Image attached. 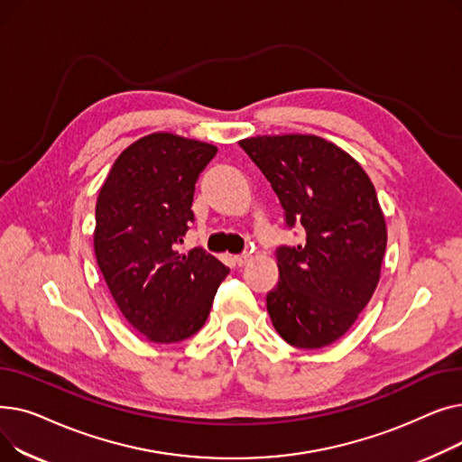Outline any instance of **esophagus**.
<instances>
[{
	"instance_id": "esophagus-1",
	"label": "esophagus",
	"mask_w": 462,
	"mask_h": 462,
	"mask_svg": "<svg viewBox=\"0 0 462 462\" xmlns=\"http://www.w3.org/2000/svg\"><path fill=\"white\" fill-rule=\"evenodd\" d=\"M247 262H249V254H237V256H234V263L237 265V268H244Z\"/></svg>"
}]
</instances>
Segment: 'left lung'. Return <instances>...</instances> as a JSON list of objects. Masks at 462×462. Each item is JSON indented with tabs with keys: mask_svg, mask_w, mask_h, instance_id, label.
Wrapping results in <instances>:
<instances>
[{
	"mask_svg": "<svg viewBox=\"0 0 462 462\" xmlns=\"http://www.w3.org/2000/svg\"><path fill=\"white\" fill-rule=\"evenodd\" d=\"M239 145L272 183L286 225L303 226L296 247H279V284L265 298L288 345L322 348L341 338L380 281L387 230L361 164L314 134H265Z\"/></svg>",
	"mask_w": 462,
	"mask_h": 462,
	"instance_id": "left-lung-1",
	"label": "left lung"
}]
</instances>
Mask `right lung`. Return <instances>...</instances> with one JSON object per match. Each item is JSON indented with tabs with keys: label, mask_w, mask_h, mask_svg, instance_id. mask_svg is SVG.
Instances as JSON below:
<instances>
[{
	"label": "right lung",
	"mask_w": 462,
	"mask_h": 462,
	"mask_svg": "<svg viewBox=\"0 0 462 462\" xmlns=\"http://www.w3.org/2000/svg\"><path fill=\"white\" fill-rule=\"evenodd\" d=\"M211 143L153 133L121 152L95 206L93 247L127 322L152 343H180L208 320L228 268L204 249L180 254L194 183Z\"/></svg>",
	"instance_id": "right-lung-1"
}]
</instances>
